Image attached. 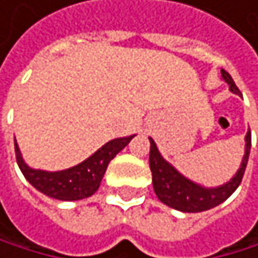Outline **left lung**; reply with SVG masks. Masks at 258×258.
I'll return each mask as SVG.
<instances>
[{
    "label": "left lung",
    "mask_w": 258,
    "mask_h": 258,
    "mask_svg": "<svg viewBox=\"0 0 258 258\" xmlns=\"http://www.w3.org/2000/svg\"><path fill=\"white\" fill-rule=\"evenodd\" d=\"M221 77L223 80L229 85V90L234 94H241L237 85L234 83L232 77L229 73H226L224 69H221ZM150 139V170L153 176V189L156 197L159 198L161 203L167 204L168 207H173L176 211L181 212H203V211H209L212 207L221 204L226 201L240 185L244 170H246V164L247 158H249L251 152V132L246 133V145H244V156L241 161V165L237 170V173L231 178V181H227L223 185L218 187H204L200 185L189 178H185L181 175L176 168L167 162L155 144L152 138Z\"/></svg>",
    "instance_id": "obj_1"
}]
</instances>
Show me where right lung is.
I'll return each instance as SVG.
<instances>
[{"mask_svg":"<svg viewBox=\"0 0 258 258\" xmlns=\"http://www.w3.org/2000/svg\"><path fill=\"white\" fill-rule=\"evenodd\" d=\"M133 136L126 138H117L110 142H106L103 147L91 155L83 162L66 168L60 172H46V170H35L29 167L18 148V144L15 141V155L20 170L23 172L24 178L31 182L37 190L41 194L61 200V201H77L91 197L97 192L100 181L106 172V167L110 161L122 150L125 145H128Z\"/></svg>","mask_w":258,"mask_h":258,"instance_id":"right-lung-1","label":"right lung"}]
</instances>
